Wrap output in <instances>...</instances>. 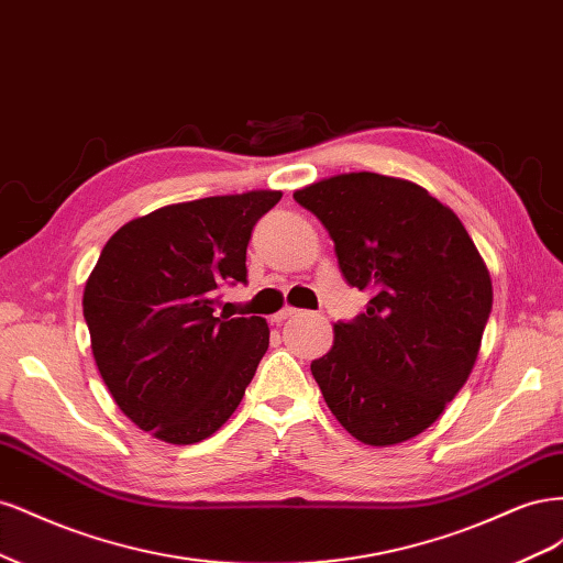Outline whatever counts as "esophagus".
Listing matches in <instances>:
<instances>
[{
	"label": "esophagus",
	"mask_w": 563,
	"mask_h": 563,
	"mask_svg": "<svg viewBox=\"0 0 563 563\" xmlns=\"http://www.w3.org/2000/svg\"><path fill=\"white\" fill-rule=\"evenodd\" d=\"M294 314H298L296 308H282L277 314H272V321H275L277 327H279V323H284L288 317H294Z\"/></svg>",
	"instance_id": "obj_1"
}]
</instances>
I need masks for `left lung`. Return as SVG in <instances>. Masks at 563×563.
<instances>
[{
    "label": "left lung",
    "mask_w": 563,
    "mask_h": 563,
    "mask_svg": "<svg viewBox=\"0 0 563 563\" xmlns=\"http://www.w3.org/2000/svg\"><path fill=\"white\" fill-rule=\"evenodd\" d=\"M294 199L329 230L366 312L333 323L312 362L323 401L368 446L424 432L470 378L493 305L484 258L424 187L371 172L305 185Z\"/></svg>",
    "instance_id": "8db88e82"
}]
</instances>
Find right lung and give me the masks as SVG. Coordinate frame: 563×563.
<instances>
[{
	"label": "right lung",
	"mask_w": 563,
	"mask_h": 563,
	"mask_svg": "<svg viewBox=\"0 0 563 563\" xmlns=\"http://www.w3.org/2000/svg\"><path fill=\"white\" fill-rule=\"evenodd\" d=\"M279 190L168 203L119 228L84 286L93 360L122 413L166 444L230 420L269 345L263 317H216L246 282V246Z\"/></svg>",
	"instance_id": "obj_1"
}]
</instances>
